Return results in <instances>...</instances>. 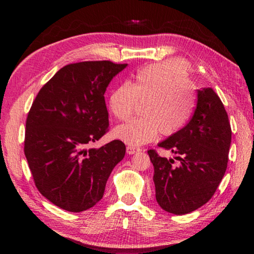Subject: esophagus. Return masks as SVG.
<instances>
[{
  "label": "esophagus",
  "instance_id": "esophagus-1",
  "mask_svg": "<svg viewBox=\"0 0 254 254\" xmlns=\"http://www.w3.org/2000/svg\"><path fill=\"white\" fill-rule=\"evenodd\" d=\"M139 151H140V149H139V148L130 147V145H128V147H127V152L128 154H134V153L139 152Z\"/></svg>",
  "mask_w": 254,
  "mask_h": 254
}]
</instances>
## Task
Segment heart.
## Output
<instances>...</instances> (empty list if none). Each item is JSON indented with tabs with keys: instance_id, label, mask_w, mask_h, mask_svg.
Listing matches in <instances>:
<instances>
[{
	"instance_id": "1",
	"label": "heart",
	"mask_w": 254,
	"mask_h": 254,
	"mask_svg": "<svg viewBox=\"0 0 254 254\" xmlns=\"http://www.w3.org/2000/svg\"><path fill=\"white\" fill-rule=\"evenodd\" d=\"M136 103H143L142 118L119 126L114 135L130 147H140L158 136L176 134L186 126L195 109V91L187 63L168 59L142 68L109 96V110L120 121L127 120Z\"/></svg>"
}]
</instances>
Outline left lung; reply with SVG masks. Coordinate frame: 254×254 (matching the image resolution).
I'll list each match as a JSON object with an SVG mask.
<instances>
[{
	"instance_id": "8db88e82",
	"label": "left lung",
	"mask_w": 254,
	"mask_h": 254,
	"mask_svg": "<svg viewBox=\"0 0 254 254\" xmlns=\"http://www.w3.org/2000/svg\"><path fill=\"white\" fill-rule=\"evenodd\" d=\"M232 130L221 98L212 88L197 91V106L182 130L159 143L178 160L149 150L156 199L162 209L184 215L207 203L227 168Z\"/></svg>"
}]
</instances>
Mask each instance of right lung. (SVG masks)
<instances>
[{
	"instance_id": "obj_1",
	"label": "right lung",
	"mask_w": 254,
	"mask_h": 254,
	"mask_svg": "<svg viewBox=\"0 0 254 254\" xmlns=\"http://www.w3.org/2000/svg\"><path fill=\"white\" fill-rule=\"evenodd\" d=\"M127 64H69L42 86L25 121L24 154L40 194L68 212H83L104 195L112 170L126 154L113 140L86 149L109 132L104 93Z\"/></svg>"
}]
</instances>
